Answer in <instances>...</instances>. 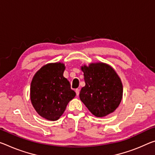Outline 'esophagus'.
Masks as SVG:
<instances>
[{"label":"esophagus","instance_id":"esophagus-1","mask_svg":"<svg viewBox=\"0 0 155 155\" xmlns=\"http://www.w3.org/2000/svg\"><path fill=\"white\" fill-rule=\"evenodd\" d=\"M75 92H76V94H77V96L79 95V89H76Z\"/></svg>","mask_w":155,"mask_h":155}]
</instances>
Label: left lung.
I'll use <instances>...</instances> for the list:
<instances>
[{
  "label": "left lung",
  "mask_w": 155,
  "mask_h": 155,
  "mask_svg": "<svg viewBox=\"0 0 155 155\" xmlns=\"http://www.w3.org/2000/svg\"><path fill=\"white\" fill-rule=\"evenodd\" d=\"M81 70L85 85L81 90V101L97 117L114 112L123 97L121 81L115 70L104 63L81 66Z\"/></svg>",
  "instance_id": "left-lung-1"
}]
</instances>
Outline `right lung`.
Listing matches in <instances>:
<instances>
[{
  "label": "right lung",
  "mask_w": 155,
  "mask_h": 155,
  "mask_svg": "<svg viewBox=\"0 0 155 155\" xmlns=\"http://www.w3.org/2000/svg\"><path fill=\"white\" fill-rule=\"evenodd\" d=\"M65 65L49 63L34 76L30 86L31 104L38 114L50 121H56L63 114L76 93L63 77Z\"/></svg>",
  "instance_id": "add662e5"
}]
</instances>
